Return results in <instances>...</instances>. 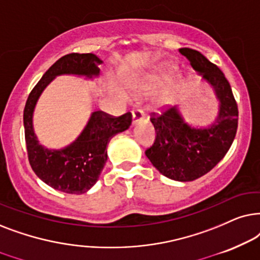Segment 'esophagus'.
I'll return each instance as SVG.
<instances>
[{
	"label": "esophagus",
	"mask_w": 260,
	"mask_h": 260,
	"mask_svg": "<svg viewBox=\"0 0 260 260\" xmlns=\"http://www.w3.org/2000/svg\"><path fill=\"white\" fill-rule=\"evenodd\" d=\"M144 119H145V114L143 110H140V109L133 110V113H132V124L133 126H136L137 123H139L140 121H143Z\"/></svg>",
	"instance_id": "1"
}]
</instances>
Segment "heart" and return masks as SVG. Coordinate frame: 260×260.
Here are the masks:
<instances>
[{
	"label": "heart",
	"mask_w": 260,
	"mask_h": 260,
	"mask_svg": "<svg viewBox=\"0 0 260 260\" xmlns=\"http://www.w3.org/2000/svg\"><path fill=\"white\" fill-rule=\"evenodd\" d=\"M175 67L174 65H170V64H166V65H162V67L160 68V77L161 78H168L170 77V76L174 74L175 72ZM141 84H143V82H138V81H134V79H127L126 82H124V86L128 89H138L140 88ZM120 96H122V98H124L123 92H119Z\"/></svg>",
	"instance_id": "heart-1"
}]
</instances>
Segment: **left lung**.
<instances>
[{
  "label": "left lung",
  "instance_id": "8db88e82",
  "mask_svg": "<svg viewBox=\"0 0 260 260\" xmlns=\"http://www.w3.org/2000/svg\"><path fill=\"white\" fill-rule=\"evenodd\" d=\"M179 53L190 61L201 82L213 90L217 100V115L206 126L185 120L181 107L175 106L153 116L157 138L145 152L152 165L165 177L191 182L202 177L226 155L238 128V106L222 71L199 51L184 47Z\"/></svg>",
  "mask_w": 260,
  "mask_h": 260
}]
</instances>
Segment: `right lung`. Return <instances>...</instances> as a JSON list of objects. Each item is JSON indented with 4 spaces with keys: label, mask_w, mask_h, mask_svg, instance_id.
Returning a JSON list of instances; mask_svg holds the SVG:
<instances>
[{
    "label": "right lung",
    "mask_w": 260,
    "mask_h": 260,
    "mask_svg": "<svg viewBox=\"0 0 260 260\" xmlns=\"http://www.w3.org/2000/svg\"><path fill=\"white\" fill-rule=\"evenodd\" d=\"M103 61L92 53H70L58 59L30 91L23 110V126L27 153L33 171L44 183L58 191L81 195L98 182L105 168L107 145L116 134L124 132L132 123V114L112 117L92 112L81 134L61 148H48L40 144L34 131L33 115L38 101L55 77L72 75L92 81L99 78Z\"/></svg>",
    "instance_id": "obj_1"
}]
</instances>
